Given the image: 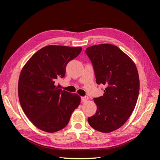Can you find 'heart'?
<instances>
[{"label": "heart", "mask_w": 160, "mask_h": 160, "mask_svg": "<svg viewBox=\"0 0 160 160\" xmlns=\"http://www.w3.org/2000/svg\"><path fill=\"white\" fill-rule=\"evenodd\" d=\"M85 70L86 71H89V65H88L86 66V68H85Z\"/></svg>", "instance_id": "obj_1"}]
</instances>
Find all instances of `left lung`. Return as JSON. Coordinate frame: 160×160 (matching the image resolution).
Masks as SVG:
<instances>
[{"mask_svg": "<svg viewBox=\"0 0 160 160\" xmlns=\"http://www.w3.org/2000/svg\"><path fill=\"white\" fill-rule=\"evenodd\" d=\"M81 47L48 45L35 52L21 70L18 94L21 108L38 129L57 132L68 124L81 97L69 87L57 85L58 75L63 77L68 62L79 55Z\"/></svg>", "mask_w": 160, "mask_h": 160, "instance_id": "left-lung-1", "label": "left lung"}]
</instances>
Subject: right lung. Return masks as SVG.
Instances as JSON below:
<instances>
[{
    "label": "right lung",
    "mask_w": 160,
    "mask_h": 160,
    "mask_svg": "<svg viewBox=\"0 0 160 160\" xmlns=\"http://www.w3.org/2000/svg\"><path fill=\"white\" fill-rule=\"evenodd\" d=\"M95 69L96 82L104 87L96 98L97 111L88 118L91 128L102 133L119 129L127 122L136 105L139 79L134 62L117 46L100 44L85 51Z\"/></svg>",
    "instance_id": "obj_1"
}]
</instances>
